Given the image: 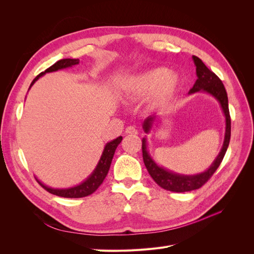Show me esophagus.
I'll return each mask as SVG.
<instances>
[{"label": "esophagus", "mask_w": 254, "mask_h": 254, "mask_svg": "<svg viewBox=\"0 0 254 254\" xmlns=\"http://www.w3.org/2000/svg\"><path fill=\"white\" fill-rule=\"evenodd\" d=\"M125 132L127 134H137V129L133 126H129L125 129Z\"/></svg>", "instance_id": "esophagus-1"}]
</instances>
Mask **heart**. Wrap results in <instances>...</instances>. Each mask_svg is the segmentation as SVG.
<instances>
[{
    "instance_id": "heart-1",
    "label": "heart",
    "mask_w": 254,
    "mask_h": 254,
    "mask_svg": "<svg viewBox=\"0 0 254 254\" xmlns=\"http://www.w3.org/2000/svg\"><path fill=\"white\" fill-rule=\"evenodd\" d=\"M178 82V75L175 72L166 71L163 67L152 68L134 76L128 81L126 96L139 99L151 94V101L159 104L174 94Z\"/></svg>"
}]
</instances>
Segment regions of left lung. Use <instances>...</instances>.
Here are the masks:
<instances>
[{"label":"left lung","instance_id":"1","mask_svg":"<svg viewBox=\"0 0 254 254\" xmlns=\"http://www.w3.org/2000/svg\"><path fill=\"white\" fill-rule=\"evenodd\" d=\"M194 64L196 65V74L197 80L195 81L193 88L190 90L189 93H195V92L203 91L206 93L211 94L217 99L220 104L222 112L226 118V132H225V141L222 144L220 152L218 153L217 158L214 160L213 164L210 168L201 174L197 175H179L167 171L165 168L159 166L155 161L150 157L147 150V145H146V137L142 140V152H143V161L144 164L147 168L151 178L155 182L164 190L176 191V193H183V191H190L197 189H200L203 184L209 180L213 174L216 172L218 166L220 165L222 159H224L228 146L230 143V137H231V118H230L229 106H228V95L225 89L224 83L219 79L218 76L213 73L211 70L206 67V65L202 63L200 58L197 56H193ZM156 117H149L146 119L143 123V129L146 133H148L151 129Z\"/></svg>","mask_w":254,"mask_h":254}]
</instances>
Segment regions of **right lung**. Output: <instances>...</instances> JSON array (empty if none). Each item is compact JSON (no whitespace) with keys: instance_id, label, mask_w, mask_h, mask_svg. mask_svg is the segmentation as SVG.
I'll return each mask as SVG.
<instances>
[{"instance_id":"add662e5","label":"right lung","mask_w":254,"mask_h":254,"mask_svg":"<svg viewBox=\"0 0 254 254\" xmlns=\"http://www.w3.org/2000/svg\"><path fill=\"white\" fill-rule=\"evenodd\" d=\"M78 64H79V59H70V58L61 59V60L57 61L56 64H54L52 66H50L49 68H47L44 72L38 75L37 77L32 81V83H30V87H32L33 84L45 73L63 70V68L70 67V66H73V65ZM122 140H123V137L119 136L115 140L106 144L104 151H103V155H102L101 159H99L95 170L86 180H84L82 183L78 184V186L73 187V188H68V189H52V188L44 186V184L42 182H40L37 178H36V180L44 190H47L49 193H51L53 195H56V196H60V197L81 198V197H86V196L93 194L94 191L99 188V186L103 183V181L105 180L107 174H108L115 149H117L118 145L122 142Z\"/></svg>"}]
</instances>
